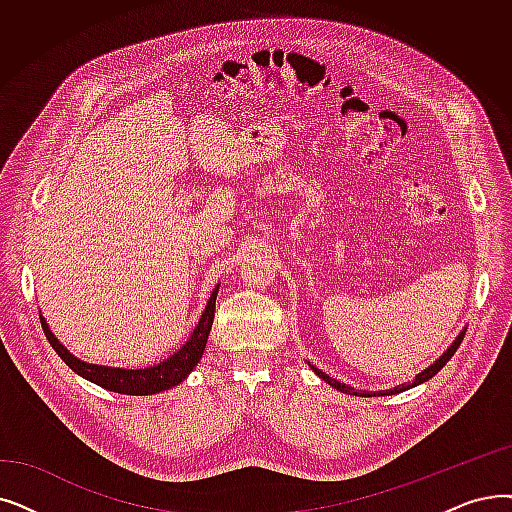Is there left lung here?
<instances>
[{
	"label": "left lung",
	"mask_w": 512,
	"mask_h": 512,
	"mask_svg": "<svg viewBox=\"0 0 512 512\" xmlns=\"http://www.w3.org/2000/svg\"><path fill=\"white\" fill-rule=\"evenodd\" d=\"M464 332H466V328H462L460 330V335L452 341V345L443 351L439 358L429 366V368H425L422 372H418L412 381H408V383H402V385H397V387H393V389H387V391H374V393H366V391H355L353 387H349V385H345V383H341V381H337V379H332V376H328L326 372H322V370H318L314 364H309V368L314 370L320 379L324 381V383H328L330 387H335L337 391H341V393H347V395H358V397H379V395H395V393H402V391H408V389H412V387H416V385H422V383H427L429 379H433V376L446 366L448 362H450V358L452 355L456 353V349H458V345H460V341H462V337H464Z\"/></svg>",
	"instance_id": "8db88e82"
}]
</instances>
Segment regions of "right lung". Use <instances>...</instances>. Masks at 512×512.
<instances>
[{
  "label": "right lung",
  "mask_w": 512,
  "mask_h": 512,
  "mask_svg": "<svg viewBox=\"0 0 512 512\" xmlns=\"http://www.w3.org/2000/svg\"><path fill=\"white\" fill-rule=\"evenodd\" d=\"M217 291L219 284L213 288V293L205 305V311L201 320L194 326V330L190 332L188 341L177 349L173 355H169L167 360H163L161 364L154 366H146V368H115V366H102V364H90L79 360L77 355H73L69 349H66L58 339L54 332L50 330V324L46 322V318L41 316L39 311V320L43 326V332L50 341V345L54 347V351L60 355L62 362L69 366L75 374L83 376L90 383L115 391V393H123V395H154L167 391L175 385H180L182 381H186V376L198 366L201 362L205 347H207V339L209 332L213 326V318H215V299H217Z\"/></svg>",
  "instance_id": "right-lung-1"
}]
</instances>
